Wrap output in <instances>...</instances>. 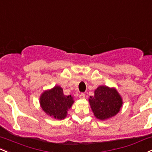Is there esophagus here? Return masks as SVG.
<instances>
[{"mask_svg":"<svg viewBox=\"0 0 152 152\" xmlns=\"http://www.w3.org/2000/svg\"><path fill=\"white\" fill-rule=\"evenodd\" d=\"M79 98L80 99H84L85 98V94L84 93H81L79 95Z\"/></svg>","mask_w":152,"mask_h":152,"instance_id":"obj_1","label":"esophagus"}]
</instances>
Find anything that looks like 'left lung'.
Returning <instances> with one entry per match:
<instances>
[{
    "mask_svg": "<svg viewBox=\"0 0 152 152\" xmlns=\"http://www.w3.org/2000/svg\"><path fill=\"white\" fill-rule=\"evenodd\" d=\"M95 117L105 120L115 115L122 107V98L115 89L100 86L94 91V96L89 99Z\"/></svg>",
    "mask_w": 152,
    "mask_h": 152,
    "instance_id": "8db88e82",
    "label": "left lung"
}]
</instances>
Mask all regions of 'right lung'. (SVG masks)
<instances>
[{"instance_id":"add662e5","label":"right lung","mask_w":152,"mask_h":152,"mask_svg":"<svg viewBox=\"0 0 152 152\" xmlns=\"http://www.w3.org/2000/svg\"><path fill=\"white\" fill-rule=\"evenodd\" d=\"M73 103L71 95L63 94V89L56 86L53 89L44 91L40 96V104L48 115L62 120L67 115V111Z\"/></svg>"}]
</instances>
